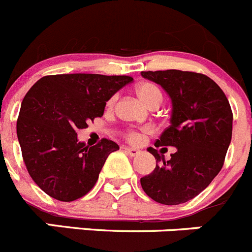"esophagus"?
<instances>
[{
  "label": "esophagus",
  "mask_w": 252,
  "mask_h": 252,
  "mask_svg": "<svg viewBox=\"0 0 252 252\" xmlns=\"http://www.w3.org/2000/svg\"><path fill=\"white\" fill-rule=\"evenodd\" d=\"M124 152H126L128 155H130V157H137V155L140 154V150L137 149V148L126 147V148H124Z\"/></svg>",
  "instance_id": "34e87169"
}]
</instances>
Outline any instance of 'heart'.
<instances>
[{"instance_id": "1", "label": "heart", "mask_w": 252, "mask_h": 252, "mask_svg": "<svg viewBox=\"0 0 252 252\" xmlns=\"http://www.w3.org/2000/svg\"><path fill=\"white\" fill-rule=\"evenodd\" d=\"M137 92V95L139 97V99L142 100L144 104H147L148 107H152L155 104H160L161 100H163V93H161L160 88H159L157 84L150 83V82H144V83H140L139 86H137L135 88ZM115 100H117V95H113L109 100H108L107 105L109 108H112L114 105ZM129 142L137 143L139 142L140 135L137 131H129L128 135H126Z\"/></svg>"}]
</instances>
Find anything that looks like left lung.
Wrapping results in <instances>:
<instances>
[{"label":"left lung","mask_w":252,"mask_h":252,"mask_svg":"<svg viewBox=\"0 0 252 252\" xmlns=\"http://www.w3.org/2000/svg\"><path fill=\"white\" fill-rule=\"evenodd\" d=\"M142 76L163 87L171 98L170 126L155 147H174L176 152L143 176L140 184L157 203L179 205L200 194L221 170L231 142V107L222 89L201 73L148 70ZM148 152L157 163L163 159L154 148Z\"/></svg>","instance_id":"8db88e82"}]
</instances>
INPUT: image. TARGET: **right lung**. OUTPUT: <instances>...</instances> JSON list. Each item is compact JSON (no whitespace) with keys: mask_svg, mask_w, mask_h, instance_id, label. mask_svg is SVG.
Segmentation results:
<instances>
[{"mask_svg":"<svg viewBox=\"0 0 252 252\" xmlns=\"http://www.w3.org/2000/svg\"><path fill=\"white\" fill-rule=\"evenodd\" d=\"M133 78L103 74H55L27 92L17 119L23 161L33 182L49 196L73 201L95 185L108 155L119 149L109 139L89 147L77 130L102 117L105 103Z\"/></svg>","mask_w":252,"mask_h":252,"instance_id":"right-lung-1","label":"right lung"}]
</instances>
